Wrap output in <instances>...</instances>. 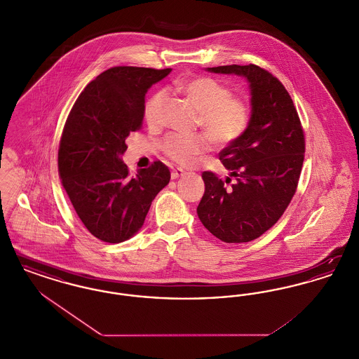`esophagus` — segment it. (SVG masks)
I'll list each match as a JSON object with an SVG mask.
<instances>
[{
	"instance_id": "34e87169",
	"label": "esophagus",
	"mask_w": 359,
	"mask_h": 359,
	"mask_svg": "<svg viewBox=\"0 0 359 359\" xmlns=\"http://www.w3.org/2000/svg\"><path fill=\"white\" fill-rule=\"evenodd\" d=\"M184 175V171L182 170V168H176V170H173L171 172V177L175 180V179H177V177H180V176H183Z\"/></svg>"
}]
</instances>
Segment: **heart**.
I'll use <instances>...</instances> for the list:
<instances>
[{"label": "heart", "instance_id": "obj_1", "mask_svg": "<svg viewBox=\"0 0 359 359\" xmlns=\"http://www.w3.org/2000/svg\"><path fill=\"white\" fill-rule=\"evenodd\" d=\"M179 91L199 111V125L211 138L219 144L237 141L245 133L250 121V106L246 100L233 95L229 86L201 76L179 85ZM164 91H157L145 106V118L154 121L161 103ZM207 135L172 133L165 137L161 148L164 154L180 164L192 163L199 154L211 149L212 141Z\"/></svg>", "mask_w": 359, "mask_h": 359}]
</instances>
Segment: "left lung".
Returning <instances> with one entry per match:
<instances>
[{
    "label": "left lung",
    "mask_w": 359,
    "mask_h": 359,
    "mask_svg": "<svg viewBox=\"0 0 359 359\" xmlns=\"http://www.w3.org/2000/svg\"><path fill=\"white\" fill-rule=\"evenodd\" d=\"M207 71L243 76L250 87L252 114L245 133L219 154L236 182L227 187L231 177L224 182L203 172L205 194L196 211L217 238L249 242L269 230L290 205L304 161V132L288 91L266 69L231 65Z\"/></svg>",
    "instance_id": "obj_1"
}]
</instances>
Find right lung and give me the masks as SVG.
Segmentation results:
<instances>
[{
  "mask_svg": "<svg viewBox=\"0 0 359 359\" xmlns=\"http://www.w3.org/2000/svg\"><path fill=\"white\" fill-rule=\"evenodd\" d=\"M171 69L120 66L86 86L66 121L57 154L62 184L86 229L120 243L142 227L156 195L171 172L154 161L130 176L121 156L125 140L142 126L145 94Z\"/></svg>",
  "mask_w": 359,
  "mask_h": 359,
  "instance_id": "add662e5",
  "label": "right lung"
}]
</instances>
